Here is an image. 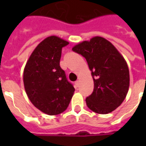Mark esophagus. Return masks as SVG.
I'll return each instance as SVG.
<instances>
[{
  "instance_id": "34e87169",
  "label": "esophagus",
  "mask_w": 146,
  "mask_h": 146,
  "mask_svg": "<svg viewBox=\"0 0 146 146\" xmlns=\"http://www.w3.org/2000/svg\"><path fill=\"white\" fill-rule=\"evenodd\" d=\"M75 84H76V86L77 88L79 87V86H80V81H79V80H77V81L76 82V83H75Z\"/></svg>"
}]
</instances>
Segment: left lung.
<instances>
[{"instance_id":"1","label":"left lung","mask_w":146,"mask_h":146,"mask_svg":"<svg viewBox=\"0 0 146 146\" xmlns=\"http://www.w3.org/2000/svg\"><path fill=\"white\" fill-rule=\"evenodd\" d=\"M92 71L94 88L86 98L88 107L98 114H108L120 106L129 88V70L125 59L105 38L93 37L75 45Z\"/></svg>"}]
</instances>
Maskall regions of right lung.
Here are the masks:
<instances>
[{"label":"right lung","instance_id":"add662e5","mask_svg":"<svg viewBox=\"0 0 146 146\" xmlns=\"http://www.w3.org/2000/svg\"><path fill=\"white\" fill-rule=\"evenodd\" d=\"M68 44L55 36L45 38L34 49L24 68L27 97L37 109L48 115L65 111L75 92L60 67L62 48Z\"/></svg>","mask_w":146,"mask_h":146}]
</instances>
